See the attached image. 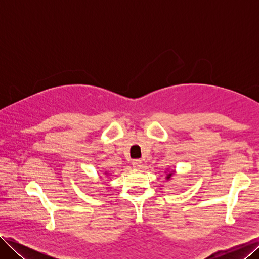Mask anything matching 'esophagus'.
I'll use <instances>...</instances> for the list:
<instances>
[{
	"label": "esophagus",
	"mask_w": 259,
	"mask_h": 259,
	"mask_svg": "<svg viewBox=\"0 0 259 259\" xmlns=\"http://www.w3.org/2000/svg\"><path fill=\"white\" fill-rule=\"evenodd\" d=\"M133 167L136 169H140L143 167V162L140 160H135L134 162H133Z\"/></svg>",
	"instance_id": "34e87169"
}]
</instances>
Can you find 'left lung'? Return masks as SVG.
<instances>
[{"instance_id":"1","label":"left lung","mask_w":259,"mask_h":259,"mask_svg":"<svg viewBox=\"0 0 259 259\" xmlns=\"http://www.w3.org/2000/svg\"><path fill=\"white\" fill-rule=\"evenodd\" d=\"M174 174H175V170H169L168 173L166 174V179H167V180H169L171 177L174 176Z\"/></svg>"}]
</instances>
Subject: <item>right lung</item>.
I'll return each mask as SVG.
<instances>
[{
	"label": "right lung",
	"instance_id": "obj_1",
	"mask_svg": "<svg viewBox=\"0 0 259 259\" xmlns=\"http://www.w3.org/2000/svg\"><path fill=\"white\" fill-rule=\"evenodd\" d=\"M105 174H106V175H108V173H107V171H106V173H105Z\"/></svg>",
	"mask_w": 259,
	"mask_h": 259
}]
</instances>
